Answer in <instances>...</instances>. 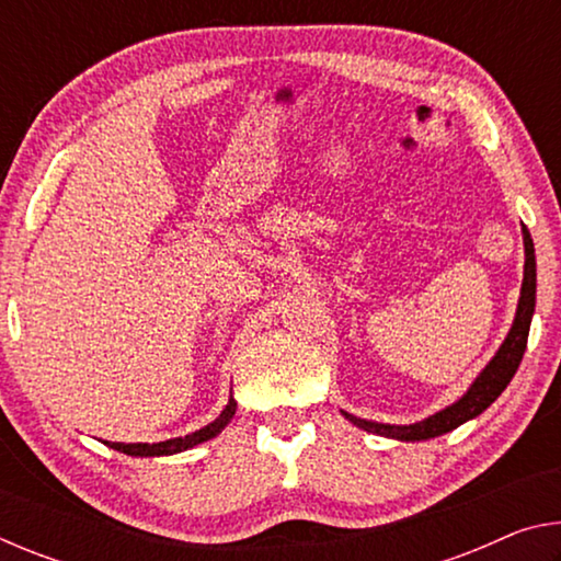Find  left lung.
<instances>
[{
	"label": "left lung",
	"instance_id": "obj_1",
	"mask_svg": "<svg viewBox=\"0 0 561 561\" xmlns=\"http://www.w3.org/2000/svg\"><path fill=\"white\" fill-rule=\"evenodd\" d=\"M522 234H525V279H522V294H519V304H517L515 324H512L505 344L500 346L495 358H492L485 366V371L474 378V383L468 388V393H465L458 403L445 408V411L425 417V421L413 423V425L371 423V421H364V417L344 413L351 423L368 433L386 435V438L428 440V438H438V435H443V433H450L453 428H458V425H462L465 421H470V417L480 415L502 391H505L507 383L512 381V376H515V371L519 368L522 356H525L531 314H535V294H537L535 244H531L527 227L522 230Z\"/></svg>",
	"mask_w": 561,
	"mask_h": 561
}]
</instances>
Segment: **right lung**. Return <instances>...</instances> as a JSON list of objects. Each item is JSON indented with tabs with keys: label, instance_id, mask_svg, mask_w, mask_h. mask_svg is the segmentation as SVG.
Returning a JSON list of instances; mask_svg holds the SVG:
<instances>
[{
	"label": "right lung",
	"instance_id": "right-lung-1",
	"mask_svg": "<svg viewBox=\"0 0 561 561\" xmlns=\"http://www.w3.org/2000/svg\"><path fill=\"white\" fill-rule=\"evenodd\" d=\"M234 408H237L234 398H230V403L225 405V411L220 413V417H215V421L210 425H205V428L185 435V438H173V440H163V443H108L106 440V445H111V448H116V450L126 453V455H140V458H156V455L183 453L187 448H193V445H201L205 440L215 438V435L232 421Z\"/></svg>",
	"mask_w": 561,
	"mask_h": 561
}]
</instances>
